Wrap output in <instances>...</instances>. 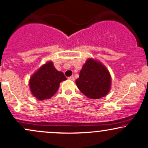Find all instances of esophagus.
I'll list each match as a JSON object with an SVG mask.
<instances>
[{
    "label": "esophagus",
    "mask_w": 148,
    "mask_h": 148,
    "mask_svg": "<svg viewBox=\"0 0 148 148\" xmlns=\"http://www.w3.org/2000/svg\"><path fill=\"white\" fill-rule=\"evenodd\" d=\"M68 79H70V80H72V81L75 80V78H74L73 76H71V77H68Z\"/></svg>",
    "instance_id": "34e87169"
}]
</instances>
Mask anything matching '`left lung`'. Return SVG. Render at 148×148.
I'll list each match as a JSON object with an SVG mask.
<instances>
[{
	"label": "left lung",
	"mask_w": 148,
	"mask_h": 148,
	"mask_svg": "<svg viewBox=\"0 0 148 148\" xmlns=\"http://www.w3.org/2000/svg\"><path fill=\"white\" fill-rule=\"evenodd\" d=\"M76 85L83 94L91 99L105 96L111 87V76L100 62L88 59L79 72Z\"/></svg>",
	"instance_id": "left-lung-1"
}]
</instances>
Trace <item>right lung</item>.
<instances>
[{
	"instance_id": "obj_1",
	"label": "right lung",
	"mask_w": 148,
	"mask_h": 148,
	"mask_svg": "<svg viewBox=\"0 0 148 148\" xmlns=\"http://www.w3.org/2000/svg\"><path fill=\"white\" fill-rule=\"evenodd\" d=\"M66 79L62 72L57 71L53 62L42 66L32 76L29 87L34 97L40 100L49 99L57 91L60 82Z\"/></svg>"
}]
</instances>
